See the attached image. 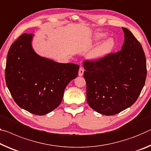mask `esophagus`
I'll return each instance as SVG.
<instances>
[{"instance_id":"1","label":"esophagus","mask_w":151,"mask_h":151,"mask_svg":"<svg viewBox=\"0 0 151 151\" xmlns=\"http://www.w3.org/2000/svg\"><path fill=\"white\" fill-rule=\"evenodd\" d=\"M84 68H83V67H80L79 68V70H78V76H83V73H84Z\"/></svg>"}]
</instances>
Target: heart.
I'll return each instance as SVG.
<instances>
[{
    "instance_id": "heart-1",
    "label": "heart",
    "mask_w": 151,
    "mask_h": 151,
    "mask_svg": "<svg viewBox=\"0 0 151 151\" xmlns=\"http://www.w3.org/2000/svg\"><path fill=\"white\" fill-rule=\"evenodd\" d=\"M104 36V34H96L94 36L95 40H99ZM113 47V42L111 40H107L101 44L98 45L91 53V57L94 59H98L104 56L111 50Z\"/></svg>"
}]
</instances>
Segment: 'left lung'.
Listing matches in <instances>:
<instances>
[{"instance_id": "1", "label": "left lung", "mask_w": 151, "mask_h": 151, "mask_svg": "<svg viewBox=\"0 0 151 151\" xmlns=\"http://www.w3.org/2000/svg\"><path fill=\"white\" fill-rule=\"evenodd\" d=\"M122 29L124 43L121 50L83 63L88 106L106 116L117 114L132 106L147 77L142 45L130 30Z\"/></svg>"}]
</instances>
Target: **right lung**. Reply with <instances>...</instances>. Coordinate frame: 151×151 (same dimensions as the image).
<instances>
[{
    "mask_svg": "<svg viewBox=\"0 0 151 151\" xmlns=\"http://www.w3.org/2000/svg\"><path fill=\"white\" fill-rule=\"evenodd\" d=\"M33 35L24 33L11 45L6 58L5 80L19 106L43 116L60 104L64 89L76 78L79 66L58 63L40 56L32 48Z\"/></svg>",
    "mask_w": 151,
    "mask_h": 151,
    "instance_id": "obj_1",
    "label": "right lung"
}]
</instances>
